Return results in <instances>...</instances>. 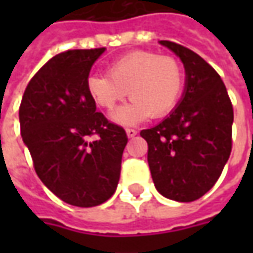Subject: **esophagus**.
<instances>
[{
  "mask_svg": "<svg viewBox=\"0 0 253 253\" xmlns=\"http://www.w3.org/2000/svg\"><path fill=\"white\" fill-rule=\"evenodd\" d=\"M126 135H128V138H133V136L138 135V131H135V129H132V128H128V129H126Z\"/></svg>",
  "mask_w": 253,
  "mask_h": 253,
  "instance_id": "esophagus-1",
  "label": "esophagus"
}]
</instances>
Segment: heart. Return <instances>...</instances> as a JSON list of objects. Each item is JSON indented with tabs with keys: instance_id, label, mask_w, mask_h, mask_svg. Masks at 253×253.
<instances>
[{
	"instance_id": "obj_1",
	"label": "heart",
	"mask_w": 253,
	"mask_h": 253,
	"mask_svg": "<svg viewBox=\"0 0 253 253\" xmlns=\"http://www.w3.org/2000/svg\"><path fill=\"white\" fill-rule=\"evenodd\" d=\"M184 84L181 64L171 56L136 50L124 54L108 67V74H92L87 91L98 107L112 110L129 91L132 100L112 114L124 125L162 118L174 110Z\"/></svg>"
}]
</instances>
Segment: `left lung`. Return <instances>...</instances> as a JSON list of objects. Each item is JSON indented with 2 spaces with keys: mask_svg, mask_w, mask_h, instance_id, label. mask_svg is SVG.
Returning <instances> with one entry per match:
<instances>
[{
  "mask_svg": "<svg viewBox=\"0 0 253 253\" xmlns=\"http://www.w3.org/2000/svg\"><path fill=\"white\" fill-rule=\"evenodd\" d=\"M163 46L186 70L183 97L161 124L141 131L156 190L190 203L203 197L222 173L232 149L234 110L219 74L203 57L170 41Z\"/></svg>",
  "mask_w": 253,
  "mask_h": 253,
  "instance_id": "left-lung-1",
  "label": "left lung"
}]
</instances>
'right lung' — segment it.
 Here are the masks:
<instances>
[{
    "label": "right lung",
    "instance_id": "1",
    "mask_svg": "<svg viewBox=\"0 0 253 253\" xmlns=\"http://www.w3.org/2000/svg\"><path fill=\"white\" fill-rule=\"evenodd\" d=\"M105 47L56 54L31 79L19 107L22 141L44 186L64 203L95 207L115 193L128 142L120 125L97 112L87 91ZM97 134L95 141L86 138Z\"/></svg>",
    "mask_w": 253,
    "mask_h": 253
}]
</instances>
